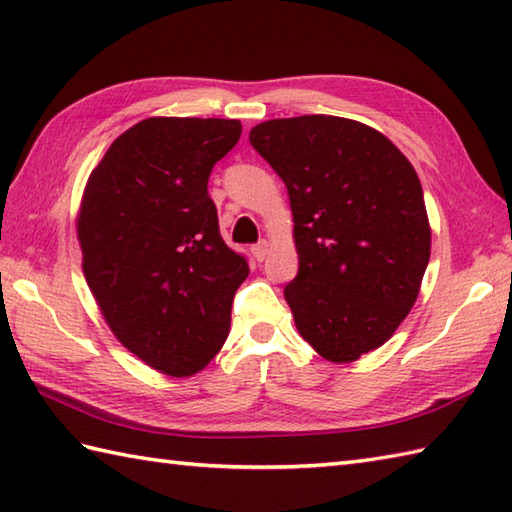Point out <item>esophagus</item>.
<instances>
[{
  "instance_id": "obj_1",
  "label": "esophagus",
  "mask_w": 512,
  "mask_h": 512,
  "mask_svg": "<svg viewBox=\"0 0 512 512\" xmlns=\"http://www.w3.org/2000/svg\"><path fill=\"white\" fill-rule=\"evenodd\" d=\"M266 255H268V242H266V239H262V242H257L253 246V257L257 259V262H264Z\"/></svg>"
}]
</instances>
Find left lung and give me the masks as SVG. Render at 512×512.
<instances>
[{
  "instance_id": "left-lung-1",
  "label": "left lung",
  "mask_w": 512,
  "mask_h": 512,
  "mask_svg": "<svg viewBox=\"0 0 512 512\" xmlns=\"http://www.w3.org/2000/svg\"><path fill=\"white\" fill-rule=\"evenodd\" d=\"M250 145L284 180L299 273L284 290L299 334L332 363L383 345L418 299L431 228L416 169L341 116L275 118Z\"/></svg>"
}]
</instances>
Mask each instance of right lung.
Wrapping results in <instances>:
<instances>
[{
	"instance_id": "obj_1",
	"label": "right lung",
	"mask_w": 512,
	"mask_h": 512,
	"mask_svg": "<svg viewBox=\"0 0 512 512\" xmlns=\"http://www.w3.org/2000/svg\"><path fill=\"white\" fill-rule=\"evenodd\" d=\"M239 134L231 118H145L85 184L76 222L85 281L116 339L162 374L191 376L222 350L248 277L206 189Z\"/></svg>"
}]
</instances>
